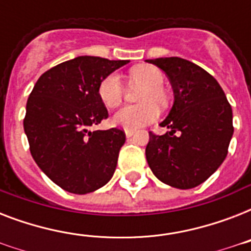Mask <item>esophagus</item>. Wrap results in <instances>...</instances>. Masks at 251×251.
Masks as SVG:
<instances>
[{"mask_svg": "<svg viewBox=\"0 0 251 251\" xmlns=\"http://www.w3.org/2000/svg\"><path fill=\"white\" fill-rule=\"evenodd\" d=\"M125 134H126V137H127V138L133 137V135H134V130H125Z\"/></svg>", "mask_w": 251, "mask_h": 251, "instance_id": "34e87169", "label": "esophagus"}]
</instances>
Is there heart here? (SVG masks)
<instances>
[{
	"instance_id": "1",
	"label": "heart",
	"mask_w": 251,
	"mask_h": 251,
	"mask_svg": "<svg viewBox=\"0 0 251 251\" xmlns=\"http://www.w3.org/2000/svg\"><path fill=\"white\" fill-rule=\"evenodd\" d=\"M129 82L133 87H143L138 94V102L142 104L122 108L113 117V122L126 130H137L159 118L160 110L156 104H168V95L163 88L165 79L159 69L145 65L130 70ZM98 94L102 104L113 109L121 105L125 88L117 74H109L99 83Z\"/></svg>"
}]
</instances>
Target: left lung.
<instances>
[{"instance_id":"obj_1","label":"left lung","mask_w":251,"mask_h":251,"mask_svg":"<svg viewBox=\"0 0 251 251\" xmlns=\"http://www.w3.org/2000/svg\"><path fill=\"white\" fill-rule=\"evenodd\" d=\"M147 62L165 73L175 94V104L160 124L169 131H150L147 163L169 186H198L226 157L233 135L230 104L218 80L198 65L179 57Z\"/></svg>"}]
</instances>
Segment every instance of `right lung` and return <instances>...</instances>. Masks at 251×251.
<instances>
[{
  "mask_svg": "<svg viewBox=\"0 0 251 251\" xmlns=\"http://www.w3.org/2000/svg\"><path fill=\"white\" fill-rule=\"evenodd\" d=\"M127 62L76 57L45 72L29 94L23 126L31 155L41 171L69 193L98 190L116 171L125 131L90 127L108 118L99 83Z\"/></svg>",
  "mask_w": 251,
  "mask_h": 251,
  "instance_id": "add662e5",
  "label": "right lung"
}]
</instances>
